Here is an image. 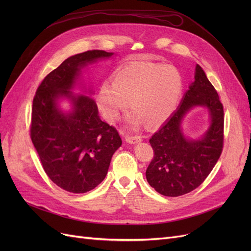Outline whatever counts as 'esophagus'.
<instances>
[{
  "label": "esophagus",
  "mask_w": 251,
  "mask_h": 251,
  "mask_svg": "<svg viewBox=\"0 0 251 251\" xmlns=\"http://www.w3.org/2000/svg\"><path fill=\"white\" fill-rule=\"evenodd\" d=\"M141 140H142V137H141V136H138V135H136V136H126V141L127 143H131V144L138 143Z\"/></svg>",
  "instance_id": "1"
}]
</instances>
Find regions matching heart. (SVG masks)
Listing matches in <instances>:
<instances>
[{"mask_svg": "<svg viewBox=\"0 0 251 251\" xmlns=\"http://www.w3.org/2000/svg\"><path fill=\"white\" fill-rule=\"evenodd\" d=\"M183 91L180 72L171 65L132 62L112 74L111 86L103 83L96 96L98 109L110 124L119 119L128 101L133 111L126 117L128 126L137 127L143 121L156 126L176 110Z\"/></svg>", "mask_w": 251, "mask_h": 251, "instance_id": "obj_1", "label": "heart"}]
</instances>
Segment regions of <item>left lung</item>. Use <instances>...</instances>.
Instances as JSON below:
<instances>
[{
    "label": "left lung",
    "instance_id": "1",
    "mask_svg": "<svg viewBox=\"0 0 251 251\" xmlns=\"http://www.w3.org/2000/svg\"><path fill=\"white\" fill-rule=\"evenodd\" d=\"M196 106L209 110L211 125L201 139L189 140L184 136L180 125L186 114ZM223 132V104L206 74L197 65L195 80L178 109L150 139L154 158L146 172L149 184L166 197L194 191L203 183L221 156Z\"/></svg>",
    "mask_w": 251,
    "mask_h": 251
}]
</instances>
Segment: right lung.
Segmentation results:
<instances>
[{
	"label": "right lung",
	"mask_w": 251,
	"mask_h": 251,
	"mask_svg": "<svg viewBox=\"0 0 251 251\" xmlns=\"http://www.w3.org/2000/svg\"><path fill=\"white\" fill-rule=\"evenodd\" d=\"M113 54L90 50L70 56L44 78L33 98L30 137L45 173L67 192L82 194L95 188L123 143L116 128L100 118L92 98L72 92L82 68ZM63 98L72 102L69 112L59 107Z\"/></svg>",
	"instance_id": "1"
}]
</instances>
